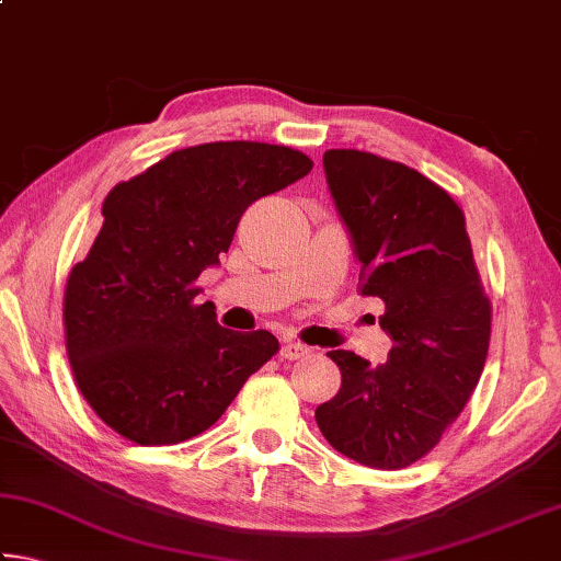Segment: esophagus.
Listing matches in <instances>:
<instances>
[{"mask_svg": "<svg viewBox=\"0 0 561 561\" xmlns=\"http://www.w3.org/2000/svg\"><path fill=\"white\" fill-rule=\"evenodd\" d=\"M282 358H287V360H297V358H304L309 354V348L304 346V344H299V341H284V346H282Z\"/></svg>", "mask_w": 561, "mask_h": 561, "instance_id": "obj_1", "label": "esophagus"}]
</instances>
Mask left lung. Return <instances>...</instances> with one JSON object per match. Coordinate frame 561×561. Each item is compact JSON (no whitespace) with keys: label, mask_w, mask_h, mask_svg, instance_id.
Segmentation results:
<instances>
[{"label":"left lung","mask_w":561,"mask_h":561,"mask_svg":"<svg viewBox=\"0 0 561 561\" xmlns=\"http://www.w3.org/2000/svg\"><path fill=\"white\" fill-rule=\"evenodd\" d=\"M324 173L360 264V294L386 304L388 360L329 351L341 388L317 425L341 455L398 470L440 443L480 381L490 346L482 291L453 197L417 170L360 150H327Z\"/></svg>","instance_id":"1"}]
</instances>
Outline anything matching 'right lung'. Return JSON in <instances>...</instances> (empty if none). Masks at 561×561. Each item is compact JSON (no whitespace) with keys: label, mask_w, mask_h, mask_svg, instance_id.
Masks as SVG:
<instances>
[{"label":"right lung","mask_w":561,"mask_h":561,"mask_svg":"<svg viewBox=\"0 0 561 561\" xmlns=\"http://www.w3.org/2000/svg\"><path fill=\"white\" fill-rule=\"evenodd\" d=\"M309 170L299 150L227 140L175 150L111 190L64 294L73 378L108 428L138 445L201 435L277 354L270 331L217 324L195 279L220 267L247 207Z\"/></svg>","instance_id":"right-lung-1"}]
</instances>
